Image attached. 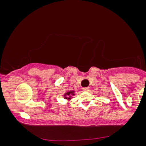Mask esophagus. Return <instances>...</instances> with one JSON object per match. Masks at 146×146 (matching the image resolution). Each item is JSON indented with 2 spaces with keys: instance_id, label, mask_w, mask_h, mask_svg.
<instances>
[{
  "instance_id": "obj_1",
  "label": "esophagus",
  "mask_w": 146,
  "mask_h": 146,
  "mask_svg": "<svg viewBox=\"0 0 146 146\" xmlns=\"http://www.w3.org/2000/svg\"><path fill=\"white\" fill-rule=\"evenodd\" d=\"M89 89H90V88H88V87H86V88H82L83 91H85V92L88 91V90H89Z\"/></svg>"
}]
</instances>
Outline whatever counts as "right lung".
I'll return each mask as SVG.
<instances>
[{
	"mask_svg": "<svg viewBox=\"0 0 146 146\" xmlns=\"http://www.w3.org/2000/svg\"><path fill=\"white\" fill-rule=\"evenodd\" d=\"M71 93H73V92H68V93H66V95H68H68H69V96H70V95H71ZM70 97H71V96H70ZM68 99H70V98H68Z\"/></svg>",
	"mask_w": 146,
	"mask_h": 146,
	"instance_id": "add662e5",
	"label": "right lung"
}]
</instances>
